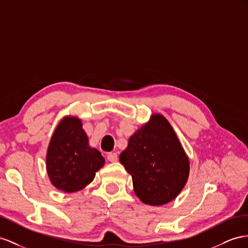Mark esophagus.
<instances>
[{
	"label": "esophagus",
	"mask_w": 248,
	"mask_h": 248,
	"mask_svg": "<svg viewBox=\"0 0 248 248\" xmlns=\"http://www.w3.org/2000/svg\"><path fill=\"white\" fill-rule=\"evenodd\" d=\"M107 159L109 160L110 162H116L118 157H117V154L116 153H109L107 155Z\"/></svg>",
	"instance_id": "obj_1"
}]
</instances>
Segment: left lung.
<instances>
[{
	"label": "left lung",
	"mask_w": 248,
	"mask_h": 248,
	"mask_svg": "<svg viewBox=\"0 0 248 248\" xmlns=\"http://www.w3.org/2000/svg\"><path fill=\"white\" fill-rule=\"evenodd\" d=\"M119 161L131 174L138 198L150 205L172 201L188 177L187 157L173 128L159 114L130 137Z\"/></svg>",
	"instance_id": "8db88e82"
}]
</instances>
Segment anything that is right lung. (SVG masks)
I'll return each instance as SVG.
<instances>
[{"label": "right lung", "mask_w": 248, "mask_h": 248, "mask_svg": "<svg viewBox=\"0 0 248 248\" xmlns=\"http://www.w3.org/2000/svg\"><path fill=\"white\" fill-rule=\"evenodd\" d=\"M46 162L52 185L63 192L73 193L92 182L105 159L99 151L89 147L80 120L65 117L50 141Z\"/></svg>", "instance_id": "1"}]
</instances>
